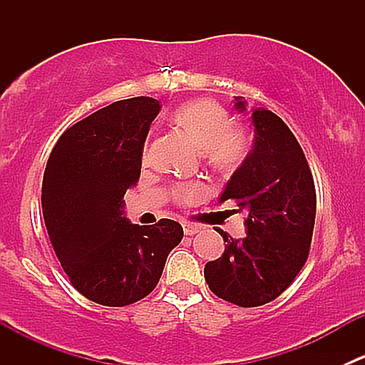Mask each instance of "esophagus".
<instances>
[{"label":"esophagus","mask_w":365,"mask_h":365,"mask_svg":"<svg viewBox=\"0 0 365 365\" xmlns=\"http://www.w3.org/2000/svg\"><path fill=\"white\" fill-rule=\"evenodd\" d=\"M201 226H196V224H190V222H185L183 224V233L189 235V237H192V235L200 233Z\"/></svg>","instance_id":"esophagus-1"}]
</instances>
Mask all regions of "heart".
<instances>
[{
    "label": "heart",
    "instance_id": "1",
    "mask_svg": "<svg viewBox=\"0 0 365 365\" xmlns=\"http://www.w3.org/2000/svg\"><path fill=\"white\" fill-rule=\"evenodd\" d=\"M176 127L219 168H233L247 153V135L242 128L231 127V118L222 106L208 98L185 102L173 114ZM148 148H145V157ZM201 185H187L178 190L182 201L203 196Z\"/></svg>",
    "mask_w": 365,
    "mask_h": 365
}]
</instances>
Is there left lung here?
Here are the masks:
<instances>
[{
  "mask_svg": "<svg viewBox=\"0 0 365 365\" xmlns=\"http://www.w3.org/2000/svg\"><path fill=\"white\" fill-rule=\"evenodd\" d=\"M235 109L247 111L244 97H235ZM251 152L219 197L247 213V235L237 240L219 230L226 247L205 267L208 288L242 307L268 304L292 284L309 256L316 217L314 180L293 132L264 108L251 109Z\"/></svg>",
  "mask_w": 365,
  "mask_h": 365,
  "instance_id": "1",
  "label": "left lung"
}]
</instances>
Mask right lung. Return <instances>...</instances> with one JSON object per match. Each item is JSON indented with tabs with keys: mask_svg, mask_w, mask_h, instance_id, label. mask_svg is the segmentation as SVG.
I'll return each instance as SVG.
<instances>
[{
	"mask_svg": "<svg viewBox=\"0 0 365 365\" xmlns=\"http://www.w3.org/2000/svg\"><path fill=\"white\" fill-rule=\"evenodd\" d=\"M159 101L135 97L98 109L67 128L47 160L42 212L54 252L73 288L109 307L155 289L183 230L171 219L132 224L123 196L141 175V157Z\"/></svg>",
	"mask_w": 365,
	"mask_h": 365,
	"instance_id": "obj_1",
	"label": "right lung"
}]
</instances>
